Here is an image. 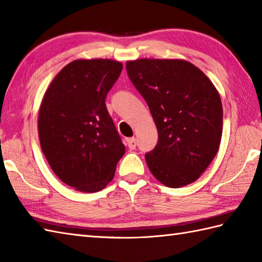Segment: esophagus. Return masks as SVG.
I'll return each instance as SVG.
<instances>
[{
	"label": "esophagus",
	"instance_id": "1",
	"mask_svg": "<svg viewBox=\"0 0 262 262\" xmlns=\"http://www.w3.org/2000/svg\"><path fill=\"white\" fill-rule=\"evenodd\" d=\"M127 144H128V147L130 149H134L137 145V142H136V138L135 137H132V138H128L127 140Z\"/></svg>",
	"mask_w": 262,
	"mask_h": 262
}]
</instances>
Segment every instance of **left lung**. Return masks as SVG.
<instances>
[{
    "mask_svg": "<svg viewBox=\"0 0 262 262\" xmlns=\"http://www.w3.org/2000/svg\"><path fill=\"white\" fill-rule=\"evenodd\" d=\"M126 70L158 128L157 146L145 154L149 171L170 188L194 182L220 148L223 107L217 89L185 59L128 60Z\"/></svg>",
    "mask_w": 262,
    "mask_h": 262,
    "instance_id": "left-lung-1",
    "label": "left lung"
}]
</instances>
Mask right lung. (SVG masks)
Wrapping results in <instances>:
<instances>
[{"label":"right lung","mask_w":262,"mask_h":262,"mask_svg":"<svg viewBox=\"0 0 262 262\" xmlns=\"http://www.w3.org/2000/svg\"><path fill=\"white\" fill-rule=\"evenodd\" d=\"M121 70L118 60L75 59L58 72L41 100L42 153L55 174L77 191L107 187L126 152L104 103Z\"/></svg>","instance_id":"right-lung-1"}]
</instances>
